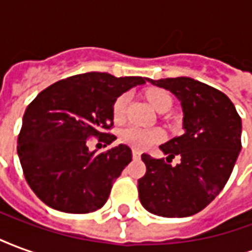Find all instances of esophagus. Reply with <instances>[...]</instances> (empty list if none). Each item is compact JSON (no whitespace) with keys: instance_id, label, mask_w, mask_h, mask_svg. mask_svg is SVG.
Here are the masks:
<instances>
[{"instance_id":"esophagus-1","label":"esophagus","mask_w":252,"mask_h":252,"mask_svg":"<svg viewBox=\"0 0 252 252\" xmlns=\"http://www.w3.org/2000/svg\"><path fill=\"white\" fill-rule=\"evenodd\" d=\"M132 157L135 159H140V157H142V153L139 151V150H132Z\"/></svg>"}]
</instances>
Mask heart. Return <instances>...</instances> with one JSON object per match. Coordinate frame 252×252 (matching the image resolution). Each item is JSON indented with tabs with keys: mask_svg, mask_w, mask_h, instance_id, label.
Returning a JSON list of instances; mask_svg holds the SVG:
<instances>
[{
	"mask_svg": "<svg viewBox=\"0 0 252 252\" xmlns=\"http://www.w3.org/2000/svg\"><path fill=\"white\" fill-rule=\"evenodd\" d=\"M146 98L153 105V108L160 112L164 108L171 106V97L163 89H150L146 92ZM129 101V94H120L113 102L112 115L116 121H120L126 116V105ZM121 140L129 144L133 148H147L163 139V132L159 128H140L136 126H129L124 128L120 133Z\"/></svg>",
	"mask_w": 252,
	"mask_h": 252,
	"instance_id": "1",
	"label": "heart"
}]
</instances>
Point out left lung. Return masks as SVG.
<instances>
[{"instance_id":"1","label":"left lung","mask_w":252,"mask_h":252,"mask_svg":"<svg viewBox=\"0 0 252 252\" xmlns=\"http://www.w3.org/2000/svg\"><path fill=\"white\" fill-rule=\"evenodd\" d=\"M148 81L180 99L185 131L160 146L166 159L143 154L147 171L137 181L139 198L154 215L191 216L227 184L242 150V119L225 94L193 78ZM175 156L180 163L171 166Z\"/></svg>"}]
</instances>
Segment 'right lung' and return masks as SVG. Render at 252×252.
<instances>
[{"label": "right lung", "mask_w": 252, "mask_h": 252, "mask_svg": "<svg viewBox=\"0 0 252 252\" xmlns=\"http://www.w3.org/2000/svg\"><path fill=\"white\" fill-rule=\"evenodd\" d=\"M146 81L85 72L52 83L28 105L17 153L25 180L44 204L66 213H90L105 205L132 151L119 144L90 153L86 142H115V99Z\"/></svg>", "instance_id": "1"}]
</instances>
